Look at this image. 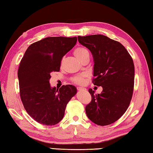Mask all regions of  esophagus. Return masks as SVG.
I'll use <instances>...</instances> for the list:
<instances>
[{"label": "esophagus", "mask_w": 153, "mask_h": 153, "mask_svg": "<svg viewBox=\"0 0 153 153\" xmlns=\"http://www.w3.org/2000/svg\"><path fill=\"white\" fill-rule=\"evenodd\" d=\"M77 90H79V91H84V90H86V89L85 88H82V87H77Z\"/></svg>", "instance_id": "obj_1"}]
</instances>
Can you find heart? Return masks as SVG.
<instances>
[{
	"label": "heart",
	"instance_id": "obj_1",
	"mask_svg": "<svg viewBox=\"0 0 153 153\" xmlns=\"http://www.w3.org/2000/svg\"><path fill=\"white\" fill-rule=\"evenodd\" d=\"M74 55L78 59L79 61L81 60L82 58H84L85 56L90 55L88 51L86 48L84 47H78L74 51ZM86 77V74H82L80 76H76L72 78V82L76 84H83L85 81V77Z\"/></svg>",
	"mask_w": 153,
	"mask_h": 153
}]
</instances>
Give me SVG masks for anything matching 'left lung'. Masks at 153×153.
Here are the masks:
<instances>
[{
	"mask_svg": "<svg viewBox=\"0 0 153 153\" xmlns=\"http://www.w3.org/2000/svg\"><path fill=\"white\" fill-rule=\"evenodd\" d=\"M77 38L93 56V84L102 88L98 94L88 90L92 100L86 107V115L98 126L109 125L123 115L130 103L134 84L133 59L120 42L107 36L98 34Z\"/></svg>",
	"mask_w": 153,
	"mask_h": 153,
	"instance_id": "left-lung-1",
	"label": "left lung"
}]
</instances>
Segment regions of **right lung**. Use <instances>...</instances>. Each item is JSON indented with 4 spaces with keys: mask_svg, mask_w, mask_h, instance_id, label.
Masks as SVG:
<instances>
[{
    "mask_svg": "<svg viewBox=\"0 0 153 153\" xmlns=\"http://www.w3.org/2000/svg\"><path fill=\"white\" fill-rule=\"evenodd\" d=\"M77 37H48L31 45L21 60L20 97L27 113L39 123L53 126L63 118L67 103L76 95L73 85L51 86V74L59 71L63 56L76 45Z\"/></svg>",
    "mask_w": 153,
    "mask_h": 153,
    "instance_id": "add662e5",
    "label": "right lung"
}]
</instances>
